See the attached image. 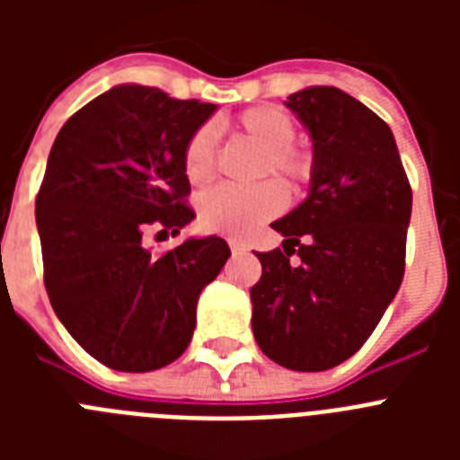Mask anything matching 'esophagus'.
Masks as SVG:
<instances>
[{
  "label": "esophagus",
  "instance_id": "obj_1",
  "mask_svg": "<svg viewBox=\"0 0 460 460\" xmlns=\"http://www.w3.org/2000/svg\"><path fill=\"white\" fill-rule=\"evenodd\" d=\"M230 251H233L234 255L237 253H246V251H249V246H246V243H242V242H237V239H230Z\"/></svg>",
  "mask_w": 460,
  "mask_h": 460
}]
</instances>
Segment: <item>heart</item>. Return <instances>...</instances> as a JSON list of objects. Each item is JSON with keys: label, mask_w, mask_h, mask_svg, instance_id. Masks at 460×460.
<instances>
[{"label": "heart", "mask_w": 460, "mask_h": 460, "mask_svg": "<svg viewBox=\"0 0 460 460\" xmlns=\"http://www.w3.org/2000/svg\"><path fill=\"white\" fill-rule=\"evenodd\" d=\"M230 128L251 142L262 158L258 164V177L274 174L288 189L306 184L311 180V156L302 149L292 147L295 124L290 117L271 105L243 110L242 115L230 121ZM184 172L193 186H202L214 180L217 172V136L209 126H202L190 136L184 149ZM286 202L283 189L274 181H262L251 189H221L202 195L200 226L209 233L227 234V237H246L260 226L276 217Z\"/></svg>", "instance_id": "obj_1"}]
</instances>
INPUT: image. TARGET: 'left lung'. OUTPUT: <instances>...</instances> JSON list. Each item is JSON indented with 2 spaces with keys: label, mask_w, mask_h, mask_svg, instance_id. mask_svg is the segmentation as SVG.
Returning a JSON list of instances; mask_svg holds the SVG:
<instances>
[{
  "label": "left lung",
  "mask_w": 460,
  "mask_h": 460,
  "mask_svg": "<svg viewBox=\"0 0 460 460\" xmlns=\"http://www.w3.org/2000/svg\"><path fill=\"white\" fill-rule=\"evenodd\" d=\"M286 105L311 137L313 172L306 198L271 223L283 249L258 253L251 324L270 359L315 373L350 359L396 296L412 190L392 128L350 93L306 87Z\"/></svg>",
  "instance_id": "obj_1"
}]
</instances>
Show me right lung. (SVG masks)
<instances>
[{"instance_id":"add662e5","label":"right lung","mask_w":460,"mask_h":460,"mask_svg":"<svg viewBox=\"0 0 460 460\" xmlns=\"http://www.w3.org/2000/svg\"><path fill=\"white\" fill-rule=\"evenodd\" d=\"M218 105L117 84L57 133L36 198L46 290L57 318L105 367L147 373L189 348L226 239L189 237L154 255L147 227L180 234L195 218L184 149Z\"/></svg>"}]
</instances>
